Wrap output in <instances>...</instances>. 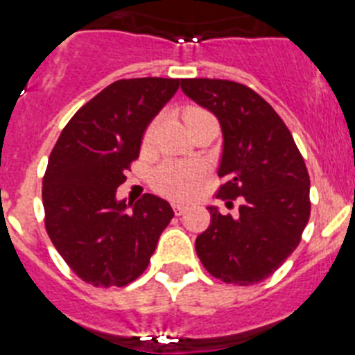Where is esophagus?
<instances>
[{
  "mask_svg": "<svg viewBox=\"0 0 355 355\" xmlns=\"http://www.w3.org/2000/svg\"><path fill=\"white\" fill-rule=\"evenodd\" d=\"M172 209H174L175 215L181 216V215H184V213H187L188 208L184 205H174V206H172Z\"/></svg>",
  "mask_w": 355,
  "mask_h": 355,
  "instance_id": "esophagus-1",
  "label": "esophagus"
}]
</instances>
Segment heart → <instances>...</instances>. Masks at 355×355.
<instances>
[{"label": "heart", "instance_id": "1", "mask_svg": "<svg viewBox=\"0 0 355 355\" xmlns=\"http://www.w3.org/2000/svg\"><path fill=\"white\" fill-rule=\"evenodd\" d=\"M199 114H205L199 108L187 110L184 119L190 121ZM158 121H153L144 135V144H149L155 135ZM205 167L196 162H163L150 174V187L162 196L174 200H184L196 193L197 187L205 180Z\"/></svg>", "mask_w": 355, "mask_h": 355}]
</instances>
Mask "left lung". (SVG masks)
<instances>
[{
    "label": "left lung",
    "instance_id": "8db88e82",
    "mask_svg": "<svg viewBox=\"0 0 355 355\" xmlns=\"http://www.w3.org/2000/svg\"><path fill=\"white\" fill-rule=\"evenodd\" d=\"M197 105L216 115L224 135L216 197L238 216L209 208L208 229L196 240L213 277L249 286L270 277L297 249L309 220V174L277 112L259 94L229 80H181Z\"/></svg>",
    "mask_w": 355,
    "mask_h": 355
}]
</instances>
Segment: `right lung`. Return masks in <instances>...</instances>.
<instances>
[{
  "label": "right lung",
  "instance_id": "right-lung-1",
  "mask_svg": "<svg viewBox=\"0 0 355 355\" xmlns=\"http://www.w3.org/2000/svg\"><path fill=\"white\" fill-rule=\"evenodd\" d=\"M178 89L172 78L114 81L72 115L53 147L42 180L44 224L85 283H133L174 216L159 197L146 193L128 209L115 192L139 158L146 128Z\"/></svg>",
  "mask_w": 355,
  "mask_h": 355
}]
</instances>
